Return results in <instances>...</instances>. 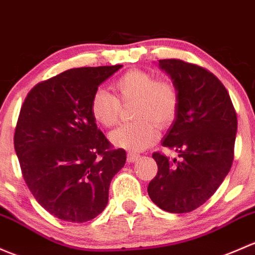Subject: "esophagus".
Here are the masks:
<instances>
[{
  "label": "esophagus",
  "instance_id": "obj_1",
  "mask_svg": "<svg viewBox=\"0 0 255 255\" xmlns=\"http://www.w3.org/2000/svg\"><path fill=\"white\" fill-rule=\"evenodd\" d=\"M139 157H140V155L136 154V152H129V154H128L127 160H128V162H134L139 159Z\"/></svg>",
  "mask_w": 255,
  "mask_h": 255
}]
</instances>
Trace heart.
<instances>
[{
    "mask_svg": "<svg viewBox=\"0 0 255 255\" xmlns=\"http://www.w3.org/2000/svg\"><path fill=\"white\" fill-rule=\"evenodd\" d=\"M115 95L96 90L90 103L93 119L105 128L117 125L121 105H129L135 121L123 125L110 134L112 143L129 151H139L159 138V128H166L176 120L181 103L177 84L170 78H156L144 69H128L111 84Z\"/></svg>",
    "mask_w": 255,
    "mask_h": 255,
    "instance_id": "obj_1",
    "label": "heart"
}]
</instances>
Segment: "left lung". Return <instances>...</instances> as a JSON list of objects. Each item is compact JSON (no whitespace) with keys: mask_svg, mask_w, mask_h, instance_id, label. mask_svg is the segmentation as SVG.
Instances as JSON below:
<instances>
[{"mask_svg":"<svg viewBox=\"0 0 255 255\" xmlns=\"http://www.w3.org/2000/svg\"><path fill=\"white\" fill-rule=\"evenodd\" d=\"M176 83L181 103L162 145L178 151L179 160L155 151L157 173L148 194L160 209L191 213L203 205L229 173L235 156L237 114L218 77L195 63L160 60Z\"/></svg>","mask_w":255,"mask_h":255,"instance_id":"obj_1","label":"left lung"}]
</instances>
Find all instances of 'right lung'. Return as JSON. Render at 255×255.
Segmentation results:
<instances>
[{"instance_id": "right-lung-1", "label": "right lung", "mask_w": 255, "mask_h": 255, "mask_svg": "<svg viewBox=\"0 0 255 255\" xmlns=\"http://www.w3.org/2000/svg\"><path fill=\"white\" fill-rule=\"evenodd\" d=\"M121 67L64 71L37 83L21 105L13 138L21 175L37 203L63 221L103 213L126 163L125 149H114L90 112L99 85Z\"/></svg>"}]
</instances>
